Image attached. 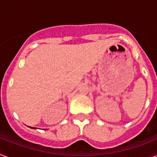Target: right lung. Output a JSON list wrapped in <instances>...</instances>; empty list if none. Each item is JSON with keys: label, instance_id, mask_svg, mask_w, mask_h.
<instances>
[{"label": "right lung", "instance_id": "add662e5", "mask_svg": "<svg viewBox=\"0 0 157 157\" xmlns=\"http://www.w3.org/2000/svg\"><path fill=\"white\" fill-rule=\"evenodd\" d=\"M30 127V128H31V129H37L36 127Z\"/></svg>", "mask_w": 157, "mask_h": 157}]
</instances>
